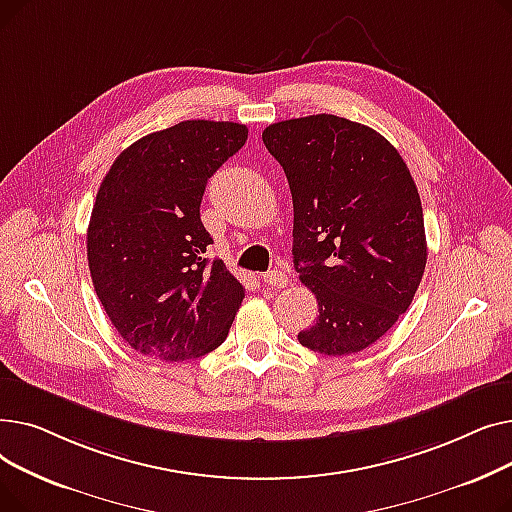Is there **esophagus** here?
<instances>
[{"mask_svg": "<svg viewBox=\"0 0 512 512\" xmlns=\"http://www.w3.org/2000/svg\"><path fill=\"white\" fill-rule=\"evenodd\" d=\"M261 280H263L267 286H274V288H284V286H288V282H290L288 274L282 272V270L267 272V274L261 276Z\"/></svg>", "mask_w": 512, "mask_h": 512, "instance_id": "34e87169", "label": "esophagus"}]
</instances>
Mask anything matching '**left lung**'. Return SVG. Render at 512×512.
Listing matches in <instances>:
<instances>
[{
	"mask_svg": "<svg viewBox=\"0 0 512 512\" xmlns=\"http://www.w3.org/2000/svg\"><path fill=\"white\" fill-rule=\"evenodd\" d=\"M261 137L288 178L294 267L319 307L299 342L328 357L359 353L409 309L423 278L413 176L380 132L332 114L276 122Z\"/></svg>",
	"mask_w": 512,
	"mask_h": 512,
	"instance_id": "left-lung-1",
	"label": "left lung"
}]
</instances>
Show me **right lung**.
Instances as JSON below:
<instances>
[{
    "instance_id": "1",
    "label": "right lung",
    "mask_w": 512,
    "mask_h": 512,
    "mask_svg": "<svg viewBox=\"0 0 512 512\" xmlns=\"http://www.w3.org/2000/svg\"><path fill=\"white\" fill-rule=\"evenodd\" d=\"M249 137L245 124L184 120L124 149L91 211L97 297L134 351L186 361L218 348L245 299L201 222L207 180Z\"/></svg>"
}]
</instances>
